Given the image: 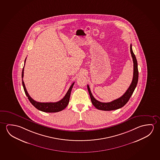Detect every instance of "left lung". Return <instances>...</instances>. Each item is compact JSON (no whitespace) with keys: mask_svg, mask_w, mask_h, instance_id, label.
I'll use <instances>...</instances> for the list:
<instances>
[{"mask_svg":"<svg viewBox=\"0 0 160 160\" xmlns=\"http://www.w3.org/2000/svg\"><path fill=\"white\" fill-rule=\"evenodd\" d=\"M130 52L131 56L132 58L133 62V79L130 86L128 88L125 93L120 98L110 102H102L98 101L94 98L92 94L90 91L89 86L88 85V90L89 91V95L91 98V102L93 106H95L98 110L103 111H111L117 110L118 108H121L126 103L128 102L129 99L132 95L133 91L135 89L136 87L138 84V62L136 58L135 55L133 52L132 49V45H130Z\"/></svg>","mask_w":160,"mask_h":160,"instance_id":"left-lung-1","label":"left lung"}]
</instances>
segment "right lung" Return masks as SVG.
<instances>
[{"mask_svg":"<svg viewBox=\"0 0 160 160\" xmlns=\"http://www.w3.org/2000/svg\"><path fill=\"white\" fill-rule=\"evenodd\" d=\"M27 59V58H26ZM26 59L25 60L24 65ZM24 66L22 68V84L23 88L24 90L25 93L29 99L30 102L32 103V105L36 108L39 110L45 112H57L64 110V108H66L67 105L69 103L70 94H71V90L74 85V82L71 84V86L70 87L68 91L67 92L66 95H65L64 98H62L61 100L56 102H39L35 101L30 96L29 93H28L27 89L25 86L24 82L23 81V76H24Z\"/></svg>","mask_w":160,"mask_h":160,"instance_id":"add662e5","label":"right lung"}]
</instances>
